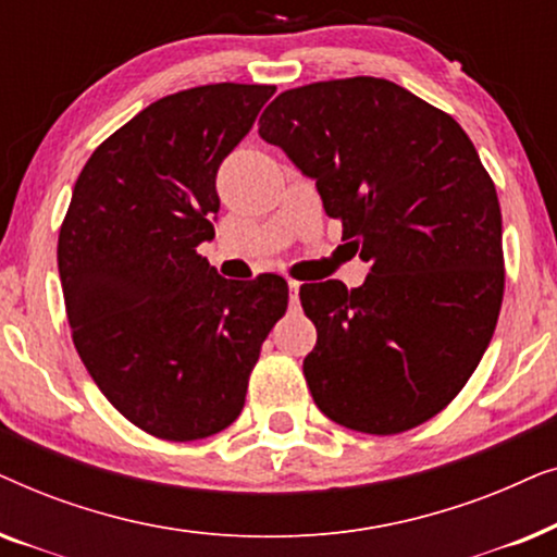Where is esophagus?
Instances as JSON below:
<instances>
[{
  "mask_svg": "<svg viewBox=\"0 0 557 557\" xmlns=\"http://www.w3.org/2000/svg\"><path fill=\"white\" fill-rule=\"evenodd\" d=\"M299 288H301L299 281H288V296H292V307L294 309L299 307Z\"/></svg>",
  "mask_w": 557,
  "mask_h": 557,
  "instance_id": "1",
  "label": "esophagus"
}]
</instances>
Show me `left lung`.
I'll return each instance as SVG.
<instances>
[{
    "instance_id": "left-lung-1",
    "label": "left lung",
    "mask_w": 557,
    "mask_h": 557,
    "mask_svg": "<svg viewBox=\"0 0 557 557\" xmlns=\"http://www.w3.org/2000/svg\"><path fill=\"white\" fill-rule=\"evenodd\" d=\"M317 182L360 288L304 284L317 326L304 377L319 410L360 433L416 429L451 403L497 326L505 294L497 189L467 132L385 78L284 90L258 121Z\"/></svg>"
}]
</instances>
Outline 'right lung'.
Returning <instances> with one entry per match:
<instances>
[{"label": "right lung", "instance_id": "right-lung-1", "mask_svg": "<svg viewBox=\"0 0 557 557\" xmlns=\"http://www.w3.org/2000/svg\"><path fill=\"white\" fill-rule=\"evenodd\" d=\"M273 94L212 83L159 98L90 154L60 225L73 345L111 406L157 438L227 429L286 314L276 273L227 281L197 253L215 238L220 164Z\"/></svg>", "mask_w": 557, "mask_h": 557}]
</instances>
